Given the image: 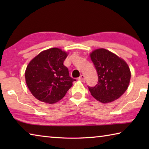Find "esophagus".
Returning a JSON list of instances; mask_svg holds the SVG:
<instances>
[{"instance_id": "1", "label": "esophagus", "mask_w": 149, "mask_h": 149, "mask_svg": "<svg viewBox=\"0 0 149 149\" xmlns=\"http://www.w3.org/2000/svg\"><path fill=\"white\" fill-rule=\"evenodd\" d=\"M79 81H82V82H84L85 81V75H80V77H79Z\"/></svg>"}]
</instances>
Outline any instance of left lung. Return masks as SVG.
Returning <instances> with one entry per match:
<instances>
[{
	"label": "left lung",
	"mask_w": 149,
	"mask_h": 149,
	"mask_svg": "<svg viewBox=\"0 0 149 149\" xmlns=\"http://www.w3.org/2000/svg\"><path fill=\"white\" fill-rule=\"evenodd\" d=\"M90 56L99 77L95 87L88 86L91 94L104 104L118 99L129 86L131 72L127 63L104 49L95 50Z\"/></svg>",
	"instance_id": "obj_1"
}]
</instances>
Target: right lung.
I'll list each match as a JSON object with an SVG mask.
<instances>
[{
  "mask_svg": "<svg viewBox=\"0 0 149 149\" xmlns=\"http://www.w3.org/2000/svg\"><path fill=\"white\" fill-rule=\"evenodd\" d=\"M68 54L58 48L44 50L27 65L26 84L32 95L42 102L53 104L61 100L75 81L64 65Z\"/></svg>",
  "mask_w": 149,
  "mask_h": 149,
  "instance_id": "right-lung-1",
  "label": "right lung"
}]
</instances>
